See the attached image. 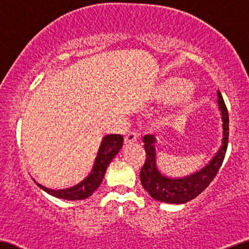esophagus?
<instances>
[{"instance_id":"esophagus-1","label":"esophagus","mask_w":249,"mask_h":249,"mask_svg":"<svg viewBox=\"0 0 249 249\" xmlns=\"http://www.w3.org/2000/svg\"><path fill=\"white\" fill-rule=\"evenodd\" d=\"M137 137H139V134H137V133H135V132H128L127 134H126L125 137H124V142H125L126 145H128V144L134 143L135 141L137 140Z\"/></svg>"}]
</instances>
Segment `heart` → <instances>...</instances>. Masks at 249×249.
<instances>
[{
	"instance_id": "b5f03b06",
	"label": "heart",
	"mask_w": 249,
	"mask_h": 249,
	"mask_svg": "<svg viewBox=\"0 0 249 249\" xmlns=\"http://www.w3.org/2000/svg\"><path fill=\"white\" fill-rule=\"evenodd\" d=\"M178 98V108L169 121H180L187 116L199 106L200 96L194 89L190 88V83L183 78L170 77L160 85L157 92V99L159 102L168 103Z\"/></svg>"
}]
</instances>
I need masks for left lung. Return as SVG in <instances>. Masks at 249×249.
Listing matches in <instances>:
<instances>
[{"instance_id":"obj_1","label":"left lung","mask_w":249,"mask_h":249,"mask_svg":"<svg viewBox=\"0 0 249 249\" xmlns=\"http://www.w3.org/2000/svg\"><path fill=\"white\" fill-rule=\"evenodd\" d=\"M218 106H219L222 118V145L213 160L200 171L192 173L184 178H168L161 174L157 168L155 161V144L157 139L154 135L143 137L146 159L140 172V179L143 188L150 194L152 198L166 203H185L195 199L210 184L219 171L224 161L228 146L229 136V117L228 110L224 98L218 90Z\"/></svg>"}]
</instances>
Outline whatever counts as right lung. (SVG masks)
<instances>
[{"mask_svg": "<svg viewBox=\"0 0 249 249\" xmlns=\"http://www.w3.org/2000/svg\"><path fill=\"white\" fill-rule=\"evenodd\" d=\"M123 136L118 134H110L106 135L104 137L101 146H99L97 158L94 163V168L90 174L81 181L79 184L75 185V187L68 188V189H61V190H53V189H48L43 185L39 184L38 182H35L46 191L47 194L55 196V198L66 199V200H83L90 196L96 189H98L101 185L102 181L105 176L106 169L110 161L113 160L115 155H116L123 145Z\"/></svg>", "mask_w": 249, "mask_h": 249, "instance_id": "obj_1", "label": "right lung"}]
</instances>
